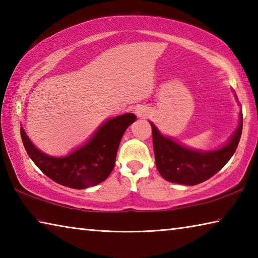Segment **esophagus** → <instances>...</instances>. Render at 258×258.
<instances>
[{"mask_svg":"<svg viewBox=\"0 0 258 258\" xmlns=\"http://www.w3.org/2000/svg\"><path fill=\"white\" fill-rule=\"evenodd\" d=\"M135 113H137L138 117H145L148 115V110L146 108H142V107H139L137 110H135Z\"/></svg>","mask_w":258,"mask_h":258,"instance_id":"esophagus-1","label":"esophagus"}]
</instances>
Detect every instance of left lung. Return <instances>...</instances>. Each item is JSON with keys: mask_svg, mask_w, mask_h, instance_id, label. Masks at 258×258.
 I'll return each mask as SVG.
<instances>
[{"mask_svg": "<svg viewBox=\"0 0 258 258\" xmlns=\"http://www.w3.org/2000/svg\"><path fill=\"white\" fill-rule=\"evenodd\" d=\"M151 127L156 166L160 175L169 182L196 185L215 175L233 156L241 138L242 113L238 128L226 146L208 152L187 149L161 135L152 123Z\"/></svg>", "mask_w": 258, "mask_h": 258, "instance_id": "left-lung-1", "label": "left lung"}]
</instances>
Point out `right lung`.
<instances>
[{
	"label": "right lung",
	"instance_id": "1",
	"mask_svg": "<svg viewBox=\"0 0 258 258\" xmlns=\"http://www.w3.org/2000/svg\"><path fill=\"white\" fill-rule=\"evenodd\" d=\"M135 119L134 113H125L107 120L85 146L61 158L43 154L23 128L20 134L30 159L46 176L72 189H86L103 182L111 173L120 140Z\"/></svg>",
	"mask_w": 258,
	"mask_h": 258
}]
</instances>
